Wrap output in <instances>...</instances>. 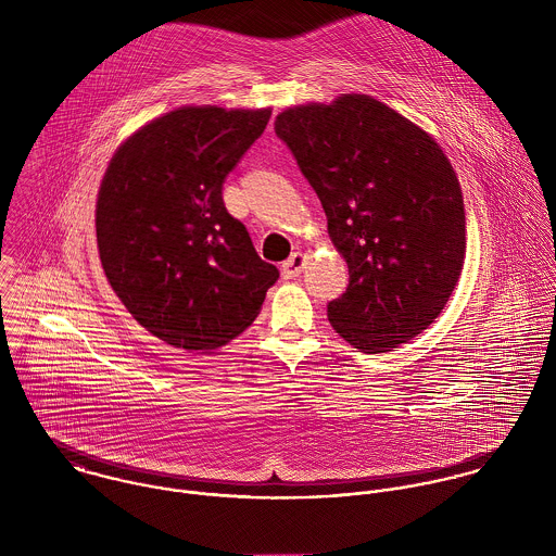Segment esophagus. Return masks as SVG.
Here are the masks:
<instances>
[{
	"label": "esophagus",
	"mask_w": 556,
	"mask_h": 556,
	"mask_svg": "<svg viewBox=\"0 0 556 556\" xmlns=\"http://www.w3.org/2000/svg\"><path fill=\"white\" fill-rule=\"evenodd\" d=\"M306 263H308V256L304 252H293L285 263H282V276L285 278H298L304 269H306Z\"/></svg>",
	"instance_id": "34e87169"
}]
</instances>
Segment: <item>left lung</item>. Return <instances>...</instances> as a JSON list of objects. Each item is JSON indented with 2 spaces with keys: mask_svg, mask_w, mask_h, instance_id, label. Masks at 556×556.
Instances as JSON below:
<instances>
[{
  "mask_svg": "<svg viewBox=\"0 0 556 556\" xmlns=\"http://www.w3.org/2000/svg\"><path fill=\"white\" fill-rule=\"evenodd\" d=\"M349 265L327 304L333 329L364 353L421 333L456 289L467 252L458 177L439 143L388 104L344 93L276 117Z\"/></svg>",
  "mask_w": 556,
  "mask_h": 556,
  "instance_id": "obj_1",
  "label": "left lung"
}]
</instances>
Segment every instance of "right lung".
<instances>
[{
    "label": "right lung",
    "mask_w": 556,
    "mask_h": 556,
    "mask_svg": "<svg viewBox=\"0 0 556 556\" xmlns=\"http://www.w3.org/2000/svg\"><path fill=\"white\" fill-rule=\"evenodd\" d=\"M271 109L181 106L128 137L102 177L96 238L109 285L150 333L212 351L258 315L278 280L223 201Z\"/></svg>",
    "instance_id": "1"
}]
</instances>
